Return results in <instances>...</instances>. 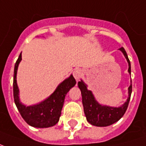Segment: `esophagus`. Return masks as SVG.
Wrapping results in <instances>:
<instances>
[{
    "instance_id": "esophagus-1",
    "label": "esophagus",
    "mask_w": 146,
    "mask_h": 146,
    "mask_svg": "<svg viewBox=\"0 0 146 146\" xmlns=\"http://www.w3.org/2000/svg\"><path fill=\"white\" fill-rule=\"evenodd\" d=\"M73 76H74V78L76 80H78L81 77V76H82V70H80V69H76V70H75L74 71H73Z\"/></svg>"
}]
</instances>
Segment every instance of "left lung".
<instances>
[{
    "mask_svg": "<svg viewBox=\"0 0 146 146\" xmlns=\"http://www.w3.org/2000/svg\"><path fill=\"white\" fill-rule=\"evenodd\" d=\"M119 50L122 51L124 56L128 62V72L131 73V62L129 60L128 56L127 54V52L123 48H120ZM78 87L81 91L82 95V103L84 106V111L87 120L91 124L97 127H106L113 124L116 121H118L122 117L126 110L128 106L131 95L132 92V84L128 88L129 97L127 100L122 106L118 108L110 107V106H104L99 105L96 102L94 98V95H92L91 91H88L87 89V86L82 80L78 82Z\"/></svg>",
    "mask_w": 146,
    "mask_h": 146,
    "instance_id": "1",
    "label": "left lung"
}]
</instances>
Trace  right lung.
I'll use <instances>...</instances> for the list:
<instances>
[{
    "mask_svg": "<svg viewBox=\"0 0 146 146\" xmlns=\"http://www.w3.org/2000/svg\"><path fill=\"white\" fill-rule=\"evenodd\" d=\"M21 60L22 54H19L18 58L15 64L14 69L13 95L16 107L19 111L22 117L29 125L40 128L49 127L55 125L59 120L65 97L70 88L76 84V80L74 79L73 75H71L68 79L61 83L54 93L46 100L40 102V104L27 107L19 102V88L16 83L18 66Z\"/></svg>",
    "mask_w": 146,
    "mask_h": 146,
    "instance_id": "1",
    "label": "right lung"
}]
</instances>
